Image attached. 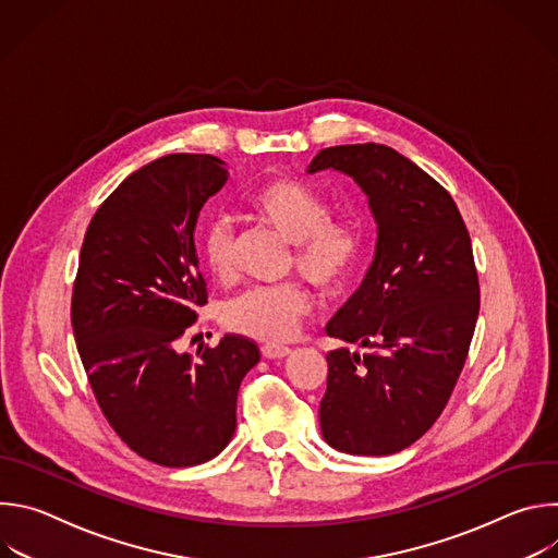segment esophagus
I'll return each mask as SVG.
<instances>
[{"mask_svg": "<svg viewBox=\"0 0 558 558\" xmlns=\"http://www.w3.org/2000/svg\"><path fill=\"white\" fill-rule=\"evenodd\" d=\"M260 353L267 360H282V357H287L291 353V349L289 347H280V344H265L260 349Z\"/></svg>", "mask_w": 558, "mask_h": 558, "instance_id": "34e87169", "label": "esophagus"}]
</instances>
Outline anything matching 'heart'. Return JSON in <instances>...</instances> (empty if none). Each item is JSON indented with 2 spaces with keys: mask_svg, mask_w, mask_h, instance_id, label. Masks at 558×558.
<instances>
[{
  "mask_svg": "<svg viewBox=\"0 0 558 558\" xmlns=\"http://www.w3.org/2000/svg\"><path fill=\"white\" fill-rule=\"evenodd\" d=\"M254 216L293 243L291 265L327 295L342 291L353 278L364 227L355 214H331L329 201L293 177H276L252 190ZM201 252L216 278H229L235 265V229L227 216H211L201 231ZM311 308L300 282L252 287L227 302L222 323L229 331L260 342L289 340Z\"/></svg>",
  "mask_w": 558,
  "mask_h": 558,
  "instance_id": "b5f03b06",
  "label": "heart"
}]
</instances>
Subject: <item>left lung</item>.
I'll return each mask as SVG.
<instances>
[{"instance_id":"8db88e82","label":"left lung","mask_w":558,"mask_h":558,"mask_svg":"<svg viewBox=\"0 0 558 558\" xmlns=\"http://www.w3.org/2000/svg\"><path fill=\"white\" fill-rule=\"evenodd\" d=\"M340 170L366 192L377 220L375 260L327 333L366 349L327 355L320 402L329 446L384 457L415 444L446 409L468 357L476 315L470 233L452 196L379 143L336 145L308 172Z\"/></svg>"}]
</instances>
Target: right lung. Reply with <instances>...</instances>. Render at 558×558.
<instances>
[{"label":"right lung","instance_id":"add662e5","mask_svg":"<svg viewBox=\"0 0 558 558\" xmlns=\"http://www.w3.org/2000/svg\"><path fill=\"white\" fill-rule=\"evenodd\" d=\"M227 174L209 154H168L130 174L93 216L72 287L76 351L104 417L130 450L168 468L229 444L238 388L260 360L241 336L177 351L207 304L194 227Z\"/></svg>","mask_w":558,"mask_h":558}]
</instances>
